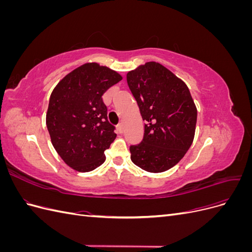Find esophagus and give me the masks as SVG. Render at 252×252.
I'll use <instances>...</instances> for the list:
<instances>
[{"label": "esophagus", "mask_w": 252, "mask_h": 252, "mask_svg": "<svg viewBox=\"0 0 252 252\" xmlns=\"http://www.w3.org/2000/svg\"><path fill=\"white\" fill-rule=\"evenodd\" d=\"M118 129H119V131L122 133L124 131V125H123V123H120L119 125H118Z\"/></svg>", "instance_id": "34e87169"}]
</instances>
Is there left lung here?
Returning <instances> with one entry per match:
<instances>
[{
    "instance_id": "1",
    "label": "left lung",
    "mask_w": 252,
    "mask_h": 252,
    "mask_svg": "<svg viewBox=\"0 0 252 252\" xmlns=\"http://www.w3.org/2000/svg\"><path fill=\"white\" fill-rule=\"evenodd\" d=\"M127 83L146 122L142 142L129 148L131 161L148 172L168 170L193 142L197 111L190 91L157 62L129 71Z\"/></svg>"
}]
</instances>
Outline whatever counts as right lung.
<instances>
[{
    "label": "right lung",
    "mask_w": 252,
    "mask_h": 252,
    "mask_svg": "<svg viewBox=\"0 0 252 252\" xmlns=\"http://www.w3.org/2000/svg\"><path fill=\"white\" fill-rule=\"evenodd\" d=\"M121 75L97 63H86L59 82L49 98L46 125L51 143L74 170L88 172L106 159L117 138L102 95Z\"/></svg>",
    "instance_id": "1"
}]
</instances>
